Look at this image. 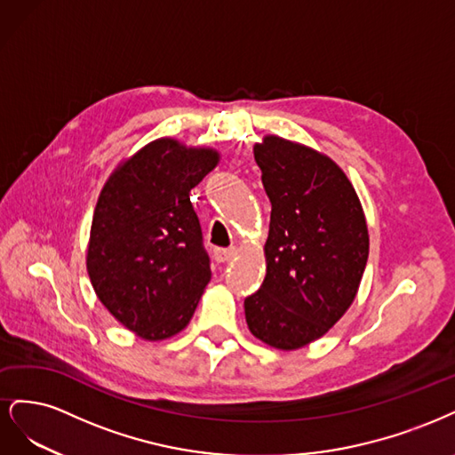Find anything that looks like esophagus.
<instances>
[{
  "instance_id": "obj_1",
  "label": "esophagus",
  "mask_w": 455,
  "mask_h": 455,
  "mask_svg": "<svg viewBox=\"0 0 455 455\" xmlns=\"http://www.w3.org/2000/svg\"><path fill=\"white\" fill-rule=\"evenodd\" d=\"M236 253H238V249H236V247H228V249L217 247L215 251H213V257H215V260H217V262H227V260H230V259L236 257Z\"/></svg>"
}]
</instances>
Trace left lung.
<instances>
[{"mask_svg":"<svg viewBox=\"0 0 455 455\" xmlns=\"http://www.w3.org/2000/svg\"><path fill=\"white\" fill-rule=\"evenodd\" d=\"M272 204L267 277L243 302L253 336L277 349L321 339L354 302L369 228L354 185L325 155L267 136L253 148Z\"/></svg>","mask_w":455,"mask_h":455,"instance_id":"8db88e82","label":"left lung"}]
</instances>
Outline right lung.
Instances as JSON below:
<instances>
[{
  "label": "right lung",
  "mask_w": 455,
  "mask_h": 455,
  "mask_svg": "<svg viewBox=\"0 0 455 455\" xmlns=\"http://www.w3.org/2000/svg\"><path fill=\"white\" fill-rule=\"evenodd\" d=\"M217 163L215 149L160 138L124 160L101 188L86 270L109 314L145 340L183 331L212 280L188 193Z\"/></svg>",
  "instance_id": "add662e5"
}]
</instances>
